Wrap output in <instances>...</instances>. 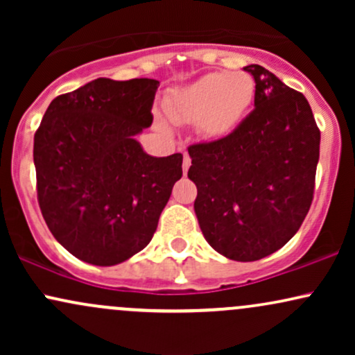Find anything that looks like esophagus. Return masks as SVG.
I'll return each instance as SVG.
<instances>
[{
  "mask_svg": "<svg viewBox=\"0 0 355 355\" xmlns=\"http://www.w3.org/2000/svg\"><path fill=\"white\" fill-rule=\"evenodd\" d=\"M190 165H191V158H190V157H189V155H187V153H183V164H182L183 173H187V172H189Z\"/></svg>",
  "mask_w": 355,
  "mask_h": 355,
  "instance_id": "1",
  "label": "esophagus"
}]
</instances>
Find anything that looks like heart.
Masks as SVG:
<instances>
[{"label": "heart", "mask_w": 355, "mask_h": 355, "mask_svg": "<svg viewBox=\"0 0 355 355\" xmlns=\"http://www.w3.org/2000/svg\"><path fill=\"white\" fill-rule=\"evenodd\" d=\"M254 96L255 81L248 73H210L175 92L165 110L175 123H197L205 138H222L240 125Z\"/></svg>", "instance_id": "b5f03b06"}]
</instances>
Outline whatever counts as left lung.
Here are the masks:
<instances>
[{
	"label": "left lung",
	"mask_w": 355,
	"mask_h": 355,
	"mask_svg": "<svg viewBox=\"0 0 355 355\" xmlns=\"http://www.w3.org/2000/svg\"><path fill=\"white\" fill-rule=\"evenodd\" d=\"M254 110L230 135L189 146L193 209L218 254L254 262L274 254L302 225L313 198L320 130L309 101L260 64Z\"/></svg>",
	"instance_id": "8db88e82"
}]
</instances>
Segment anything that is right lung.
<instances>
[{
    "instance_id": "right-lung-1",
    "label": "right lung",
    "mask_w": 355,
    "mask_h": 355,
    "mask_svg": "<svg viewBox=\"0 0 355 355\" xmlns=\"http://www.w3.org/2000/svg\"><path fill=\"white\" fill-rule=\"evenodd\" d=\"M158 81L98 78L56 96L35 133L38 203L48 229L83 262L116 266L157 230L182 153L152 157L135 135L153 121Z\"/></svg>"
}]
</instances>
